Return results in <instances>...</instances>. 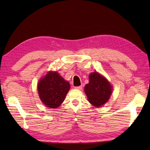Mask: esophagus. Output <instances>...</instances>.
I'll return each mask as SVG.
<instances>
[{"mask_svg": "<svg viewBox=\"0 0 150 150\" xmlns=\"http://www.w3.org/2000/svg\"><path fill=\"white\" fill-rule=\"evenodd\" d=\"M75 89H78V90H82V86H76L75 87Z\"/></svg>", "mask_w": 150, "mask_h": 150, "instance_id": "esophagus-1", "label": "esophagus"}]
</instances>
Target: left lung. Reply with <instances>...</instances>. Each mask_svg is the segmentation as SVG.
<instances>
[{
  "label": "left lung",
  "mask_w": 150,
  "mask_h": 150,
  "mask_svg": "<svg viewBox=\"0 0 150 150\" xmlns=\"http://www.w3.org/2000/svg\"><path fill=\"white\" fill-rule=\"evenodd\" d=\"M89 78L90 81L85 86L84 91L89 102L93 106L99 107L109 100L112 87L107 79L97 72L91 73Z\"/></svg>",
  "instance_id": "1"
}]
</instances>
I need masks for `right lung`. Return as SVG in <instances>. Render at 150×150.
<instances>
[{
    "instance_id": "right-lung-1",
    "label": "right lung",
    "mask_w": 150,
    "mask_h": 150,
    "mask_svg": "<svg viewBox=\"0 0 150 150\" xmlns=\"http://www.w3.org/2000/svg\"><path fill=\"white\" fill-rule=\"evenodd\" d=\"M69 88V82L57 72L49 71L38 84L41 101L51 108H57L62 103Z\"/></svg>"
}]
</instances>
